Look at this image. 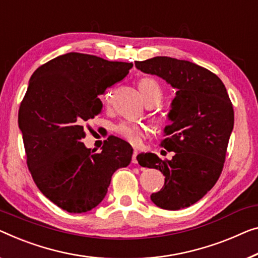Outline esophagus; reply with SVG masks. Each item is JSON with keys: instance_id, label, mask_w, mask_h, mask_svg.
I'll return each instance as SVG.
<instances>
[{"instance_id": "34e87169", "label": "esophagus", "mask_w": 258, "mask_h": 258, "mask_svg": "<svg viewBox=\"0 0 258 258\" xmlns=\"http://www.w3.org/2000/svg\"><path fill=\"white\" fill-rule=\"evenodd\" d=\"M137 156H138V151L136 149V151L133 152V156H132V163H134V164H137V163H138Z\"/></svg>"}]
</instances>
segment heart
<instances>
[{"instance_id": "obj_1", "label": "heart", "mask_w": 258, "mask_h": 258, "mask_svg": "<svg viewBox=\"0 0 258 258\" xmlns=\"http://www.w3.org/2000/svg\"><path fill=\"white\" fill-rule=\"evenodd\" d=\"M139 89L144 96L145 101L147 104H159L162 99V90H161L160 84L156 80L152 78H142L139 81ZM105 98H109V95H105ZM119 137L126 140L134 146L139 145L145 138V130L141 125L136 122L122 121L120 124L116 125L114 127Z\"/></svg>"}]
</instances>
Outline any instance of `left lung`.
<instances>
[{"label": "left lung", "mask_w": 258, "mask_h": 258, "mask_svg": "<svg viewBox=\"0 0 258 258\" xmlns=\"http://www.w3.org/2000/svg\"><path fill=\"white\" fill-rule=\"evenodd\" d=\"M136 67L157 75L176 88L161 146L175 152L172 160L153 153L137 156L141 167L159 169L164 185L151 196L163 210L189 207L217 183L226 160L234 126V110L225 84L214 73L186 60L155 56L136 61Z\"/></svg>", "instance_id": "obj_1"}]
</instances>
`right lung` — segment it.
Here are the masks:
<instances>
[{
  "mask_svg": "<svg viewBox=\"0 0 258 258\" xmlns=\"http://www.w3.org/2000/svg\"><path fill=\"white\" fill-rule=\"evenodd\" d=\"M132 67L71 52L41 64L31 76L18 111L26 163L41 194L69 213L97 206L113 172L132 160L133 148L119 138H107L99 153L81 142L87 121L102 110L98 96Z\"/></svg>",
  "mask_w": 258,
  "mask_h": 258,
  "instance_id": "obj_1",
  "label": "right lung"
}]
</instances>
